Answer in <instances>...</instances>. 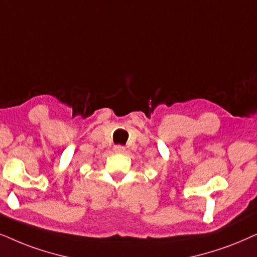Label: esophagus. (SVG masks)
I'll return each instance as SVG.
<instances>
[{
	"instance_id": "1",
	"label": "esophagus",
	"mask_w": 257,
	"mask_h": 257,
	"mask_svg": "<svg viewBox=\"0 0 257 257\" xmlns=\"http://www.w3.org/2000/svg\"><path fill=\"white\" fill-rule=\"evenodd\" d=\"M113 150H114V152H118V153H121L125 151V148L122 145H115L114 148H113Z\"/></svg>"
}]
</instances>
